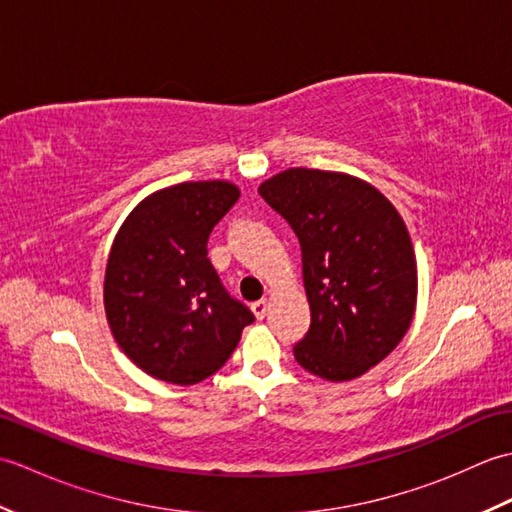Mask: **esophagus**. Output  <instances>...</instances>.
<instances>
[{"label":"esophagus","instance_id":"esophagus-1","mask_svg":"<svg viewBox=\"0 0 512 512\" xmlns=\"http://www.w3.org/2000/svg\"><path fill=\"white\" fill-rule=\"evenodd\" d=\"M250 308H253V314H255L257 319H264L266 312H268V301H266V299H259V301H255Z\"/></svg>","mask_w":512,"mask_h":512}]
</instances>
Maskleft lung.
I'll use <instances>...</instances> for the list:
<instances>
[{"instance_id":"1","label":"left lung","mask_w":512,"mask_h":512,"mask_svg":"<svg viewBox=\"0 0 512 512\" xmlns=\"http://www.w3.org/2000/svg\"><path fill=\"white\" fill-rule=\"evenodd\" d=\"M301 244L310 330L297 363L332 383L363 376L407 334L418 266L396 206L341 171L292 167L259 184Z\"/></svg>"}]
</instances>
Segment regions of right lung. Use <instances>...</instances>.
<instances>
[{
    "label": "right lung",
    "mask_w": 512,
    "mask_h": 512,
    "mask_svg": "<svg viewBox=\"0 0 512 512\" xmlns=\"http://www.w3.org/2000/svg\"><path fill=\"white\" fill-rule=\"evenodd\" d=\"M237 198L228 180L180 182L147 195L118 228L105 268V314L118 347L145 374L200 383L255 321L206 257L213 226Z\"/></svg>",
    "instance_id": "obj_1"
}]
</instances>
